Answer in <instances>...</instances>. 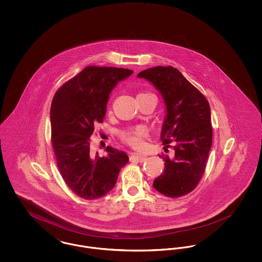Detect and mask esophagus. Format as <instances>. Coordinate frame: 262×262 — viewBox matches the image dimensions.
Listing matches in <instances>:
<instances>
[{
  "mask_svg": "<svg viewBox=\"0 0 262 262\" xmlns=\"http://www.w3.org/2000/svg\"><path fill=\"white\" fill-rule=\"evenodd\" d=\"M146 159V157L142 154H138V153H134L130 157H129V160L130 161H137V162H143L144 160Z\"/></svg>",
  "mask_w": 262,
  "mask_h": 262,
  "instance_id": "esophagus-1",
  "label": "esophagus"
}]
</instances>
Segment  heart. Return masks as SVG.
I'll return each instance as SVG.
<instances>
[{
    "label": "heart",
    "instance_id": "obj_1",
    "mask_svg": "<svg viewBox=\"0 0 262 262\" xmlns=\"http://www.w3.org/2000/svg\"><path fill=\"white\" fill-rule=\"evenodd\" d=\"M147 96L155 97V95H153L152 93H149V92H140L137 95V98L138 97H147ZM145 135H146V130L142 126H136V127L126 128V129H124L123 132H121L120 137L126 144L130 145L132 147L138 148V147L141 146V143H142L141 140H142L143 137H145Z\"/></svg>",
    "mask_w": 262,
    "mask_h": 262
}]
</instances>
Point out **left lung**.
I'll list each match as a JSON object with an SVG mask.
<instances>
[{
	"instance_id": "8db88e82",
	"label": "left lung",
	"mask_w": 262,
	"mask_h": 262,
	"mask_svg": "<svg viewBox=\"0 0 262 262\" xmlns=\"http://www.w3.org/2000/svg\"><path fill=\"white\" fill-rule=\"evenodd\" d=\"M157 88L167 115L161 130L165 152L159 155L164 171L153 182L157 191L168 198H180L192 191L204 173L212 144L210 106L205 96L173 67H154L140 72Z\"/></svg>"
}]
</instances>
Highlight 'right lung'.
<instances>
[{
	"label": "right lung",
	"mask_w": 262,
	"mask_h": 262,
	"mask_svg": "<svg viewBox=\"0 0 262 262\" xmlns=\"http://www.w3.org/2000/svg\"><path fill=\"white\" fill-rule=\"evenodd\" d=\"M134 72L89 66L56 92L51 105L52 146L62 180L83 200L100 199L115 187L128 156L107 146L106 155L91 152L94 127L103 122L113 88Z\"/></svg>",
	"instance_id": "obj_1"
}]
</instances>
